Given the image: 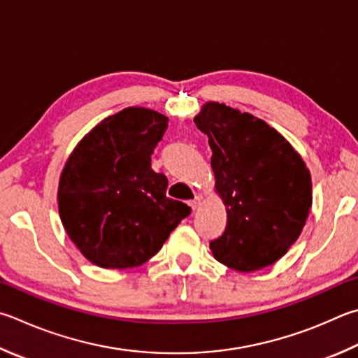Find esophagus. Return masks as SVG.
Wrapping results in <instances>:
<instances>
[{
	"label": "esophagus",
	"instance_id": "esophagus-1",
	"mask_svg": "<svg viewBox=\"0 0 358 358\" xmlns=\"http://www.w3.org/2000/svg\"><path fill=\"white\" fill-rule=\"evenodd\" d=\"M189 206L192 208V210H197V208L200 206V197H196V199L189 200Z\"/></svg>",
	"mask_w": 358,
	"mask_h": 358
}]
</instances>
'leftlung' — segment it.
<instances>
[{
	"mask_svg": "<svg viewBox=\"0 0 358 358\" xmlns=\"http://www.w3.org/2000/svg\"><path fill=\"white\" fill-rule=\"evenodd\" d=\"M211 147L214 191L227 210L222 236L210 243L227 268L274 264L301 236L311 208V175L294 147L264 120L206 101L194 117Z\"/></svg>",
	"mask_w": 358,
	"mask_h": 358,
	"instance_id": "obj_1",
	"label": "left lung"
}]
</instances>
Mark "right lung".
I'll return each instance as SVG.
<instances>
[{
  "label": "right lung",
  "mask_w": 358,
  "mask_h": 358,
  "mask_svg": "<svg viewBox=\"0 0 358 358\" xmlns=\"http://www.w3.org/2000/svg\"><path fill=\"white\" fill-rule=\"evenodd\" d=\"M167 123L155 109L125 108L90 129L67 158L57 186L59 216L92 264L138 268L191 213L166 197V175L152 169Z\"/></svg>",
  "instance_id": "obj_1"
}]
</instances>
